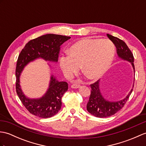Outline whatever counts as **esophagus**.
Listing matches in <instances>:
<instances>
[{
    "instance_id": "obj_1",
    "label": "esophagus",
    "mask_w": 146,
    "mask_h": 146,
    "mask_svg": "<svg viewBox=\"0 0 146 146\" xmlns=\"http://www.w3.org/2000/svg\"><path fill=\"white\" fill-rule=\"evenodd\" d=\"M80 84H78V83H73L72 85V88H80Z\"/></svg>"
}]
</instances>
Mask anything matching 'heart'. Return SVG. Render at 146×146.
<instances>
[{
    "mask_svg": "<svg viewBox=\"0 0 146 146\" xmlns=\"http://www.w3.org/2000/svg\"><path fill=\"white\" fill-rule=\"evenodd\" d=\"M115 55V46L109 39L84 38L74 43L70 52L60 58L61 68L67 77L79 72L82 65L83 72L90 78L101 77L110 68Z\"/></svg>",
    "mask_w": 146,
    "mask_h": 146,
    "instance_id": "obj_1",
    "label": "heart"
}]
</instances>
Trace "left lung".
Listing matches in <instances>:
<instances>
[{"label":"left lung","mask_w":146,"mask_h":146,"mask_svg":"<svg viewBox=\"0 0 146 146\" xmlns=\"http://www.w3.org/2000/svg\"><path fill=\"white\" fill-rule=\"evenodd\" d=\"M107 36L116 47V52L118 56L121 59L130 62L133 66L134 72H135L133 54L128 48L126 43L111 35L107 34ZM90 86L91 88V94L87 103L86 109L90 114L98 117H109L121 110L124 107L133 90L132 89L123 100L118 101H110L105 99L101 94L100 89V80L90 84Z\"/></svg>","instance_id":"1"}]
</instances>
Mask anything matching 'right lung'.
I'll return each mask as SVG.
<instances>
[{
  "label": "right lung",
  "mask_w": 146,
  "mask_h": 146,
  "mask_svg": "<svg viewBox=\"0 0 146 146\" xmlns=\"http://www.w3.org/2000/svg\"><path fill=\"white\" fill-rule=\"evenodd\" d=\"M70 38V36L51 33L44 35L29 41L19 54L15 70L16 91L26 109L36 116L48 118L58 113L62 106V98L68 90V83L58 81L52 75L45 94L40 98L30 99L22 92L20 85V74L27 64L39 58L57 62L60 46Z\"/></svg>",
  "instance_id": "1"
}]
</instances>
